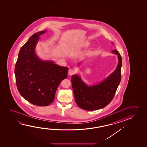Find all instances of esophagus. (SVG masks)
<instances>
[{
	"instance_id": "34e87169",
	"label": "esophagus",
	"mask_w": 147,
	"mask_h": 147,
	"mask_svg": "<svg viewBox=\"0 0 147 147\" xmlns=\"http://www.w3.org/2000/svg\"><path fill=\"white\" fill-rule=\"evenodd\" d=\"M75 72V70L74 69H70L68 71V74L70 76H71L74 74Z\"/></svg>"
}]
</instances>
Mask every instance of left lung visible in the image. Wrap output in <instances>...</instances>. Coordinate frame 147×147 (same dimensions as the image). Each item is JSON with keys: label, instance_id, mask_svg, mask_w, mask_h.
Listing matches in <instances>:
<instances>
[{"label": "left lung", "instance_id": "1", "mask_svg": "<svg viewBox=\"0 0 147 147\" xmlns=\"http://www.w3.org/2000/svg\"><path fill=\"white\" fill-rule=\"evenodd\" d=\"M112 53L117 56L118 65L104 80L88 85L80 75H73L71 82L75 101L83 110L94 111L103 108L113 99L121 80L122 58L118 51H112Z\"/></svg>", "mask_w": 147, "mask_h": 147}]
</instances>
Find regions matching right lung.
Returning <instances> with one entry per match:
<instances>
[{
	"mask_svg": "<svg viewBox=\"0 0 147 147\" xmlns=\"http://www.w3.org/2000/svg\"><path fill=\"white\" fill-rule=\"evenodd\" d=\"M47 31L38 32L22 47L15 67L17 89L30 103L48 106L54 100L56 91L63 80L67 77L69 68L43 60L35 52L40 35Z\"/></svg>",
	"mask_w": 147,
	"mask_h": 147,
	"instance_id": "right-lung-1",
	"label": "right lung"
}]
</instances>
